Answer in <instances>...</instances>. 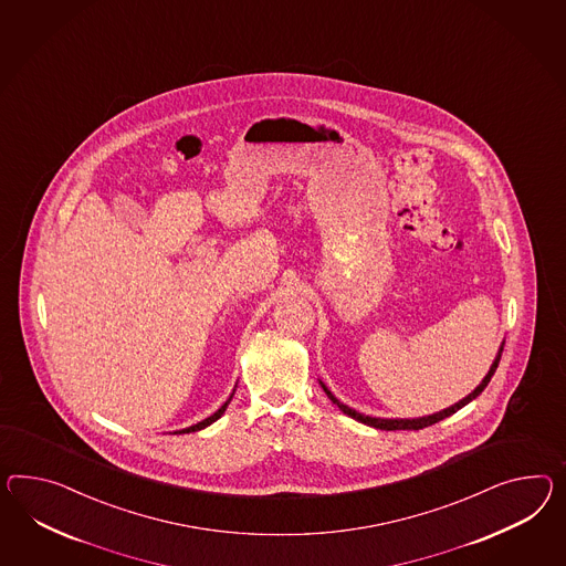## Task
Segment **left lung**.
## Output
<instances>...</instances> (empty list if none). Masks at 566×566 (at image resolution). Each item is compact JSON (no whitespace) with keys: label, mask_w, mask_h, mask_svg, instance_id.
<instances>
[{"label":"left lung","mask_w":566,"mask_h":566,"mask_svg":"<svg viewBox=\"0 0 566 566\" xmlns=\"http://www.w3.org/2000/svg\"><path fill=\"white\" fill-rule=\"evenodd\" d=\"M505 345V343H503ZM503 345L499 348V355H496V359H494L493 365H491V369H489V374L484 376V379L480 381V386H476V390L472 391V394H468L464 400H460V402H455V405L450 406V408H446V410H441V412H436V415H429V417H420V419H376V417H367V415H361V412H357V410H353V408H348L347 405H343V402H338L336 398H334L333 391L328 390L322 381V388L326 391V396L333 400V405L338 406L345 415H348L350 419L359 420L363 424H369V427H376V429H381V431H419V429H424V427H429V424H436L439 420L446 419V417H451L453 412H458L460 408H464L468 402H472L474 398H479L482 390L489 386V381H491V377L494 376V371H496V367H499V361H501V353H503Z\"/></svg>","instance_id":"1"}]
</instances>
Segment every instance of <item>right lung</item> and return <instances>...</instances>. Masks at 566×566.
Instances as JSON below:
<instances>
[{
    "mask_svg": "<svg viewBox=\"0 0 566 566\" xmlns=\"http://www.w3.org/2000/svg\"><path fill=\"white\" fill-rule=\"evenodd\" d=\"M233 396V394H232ZM232 396L226 400V405L221 406L219 408L218 412H213L211 417H207V419L201 420V422H197V424H192V427H189V429H182V431H175V433H195V431H201V429H205V427H209L211 422H216V420L226 412V408H228V405H230V400H232Z\"/></svg>",
    "mask_w": 566,
    "mask_h": 566,
    "instance_id": "obj_1",
    "label": "right lung"
}]
</instances>
